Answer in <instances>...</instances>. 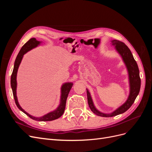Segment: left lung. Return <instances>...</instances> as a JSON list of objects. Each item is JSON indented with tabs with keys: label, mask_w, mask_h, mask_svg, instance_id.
<instances>
[{
	"label": "left lung",
	"mask_w": 152,
	"mask_h": 152,
	"mask_svg": "<svg viewBox=\"0 0 152 152\" xmlns=\"http://www.w3.org/2000/svg\"><path fill=\"white\" fill-rule=\"evenodd\" d=\"M113 45L115 46L118 53L121 55L123 60L126 65L127 70L129 72V77L130 82V94L126 102L122 104L121 107L117 109L115 111L110 114H104L99 112L98 110L94 107L93 101H92L91 94L88 90L87 89V102L91 111L98 116L109 117L116 116L117 115L123 113L129 108L138 95L141 87V79L140 77V71L137 63L132 56V54L130 49L124 42L117 40H113L112 41Z\"/></svg>",
	"instance_id": "1"
}]
</instances>
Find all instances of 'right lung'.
Returning a JSON list of instances; mask_svg holds the SVG:
<instances>
[{
  "label": "right lung",
  "instance_id": "obj_1",
  "mask_svg": "<svg viewBox=\"0 0 152 152\" xmlns=\"http://www.w3.org/2000/svg\"><path fill=\"white\" fill-rule=\"evenodd\" d=\"M39 44H40L39 41H37L35 38H31L28 41V42H26L23 45V46L21 48L19 53L18 54L15 62V65H14L13 71L11 77V85L12 90L14 98H15L16 104L18 108H19L20 110H21L23 112H24L26 115H28L30 118L33 119V120L37 121H51L55 120V119L59 118L63 114L64 111H65V107H66V102L68 95L73 86L72 83L68 82V83H65V84L63 85L61 87V102L58 108L55 110V111L49 113L45 115H44L43 117H35L31 116L28 113H26L24 110H23L20 106L19 103L18 102L17 96H16V85H17L16 75H17L18 67L20 66V64L21 61L23 56V55L26 52H28L30 49L37 47Z\"/></svg>",
  "mask_w": 152,
  "mask_h": 152
}]
</instances>
